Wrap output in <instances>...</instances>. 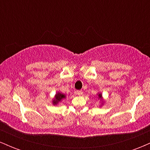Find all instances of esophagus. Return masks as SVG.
<instances>
[{"mask_svg": "<svg viewBox=\"0 0 150 150\" xmlns=\"http://www.w3.org/2000/svg\"><path fill=\"white\" fill-rule=\"evenodd\" d=\"M82 90H77L76 91V94H77V95H79V96H81V95H82Z\"/></svg>", "mask_w": 150, "mask_h": 150, "instance_id": "esophagus-1", "label": "esophagus"}]
</instances>
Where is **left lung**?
<instances>
[{
    "label": "left lung",
    "mask_w": 150,
    "mask_h": 150,
    "mask_svg": "<svg viewBox=\"0 0 150 150\" xmlns=\"http://www.w3.org/2000/svg\"><path fill=\"white\" fill-rule=\"evenodd\" d=\"M99 98H101V94H99Z\"/></svg>",
    "instance_id": "1"
}]
</instances>
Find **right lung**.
I'll return each instance as SVG.
<instances>
[{
	"mask_svg": "<svg viewBox=\"0 0 150 150\" xmlns=\"http://www.w3.org/2000/svg\"><path fill=\"white\" fill-rule=\"evenodd\" d=\"M65 95L64 94H61V93H58L56 95V98H55V99L53 100V104H56L58 101H60L62 99H63V98H65Z\"/></svg>",
	"mask_w": 150,
	"mask_h": 150,
	"instance_id": "right-lung-1",
	"label": "right lung"
}]
</instances>
